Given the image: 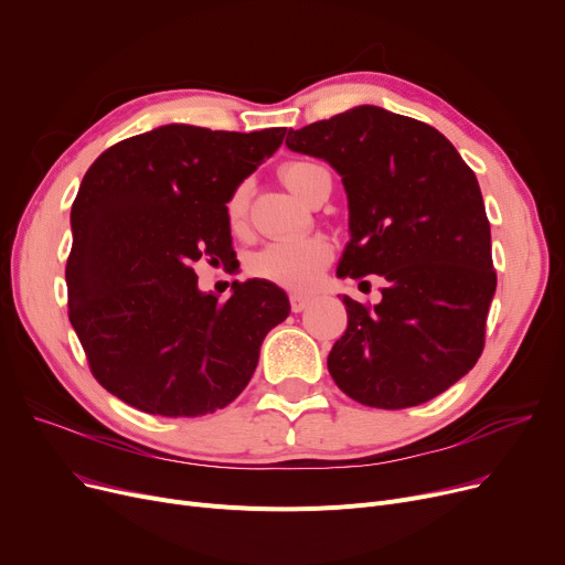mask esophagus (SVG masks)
Masks as SVG:
<instances>
[{"mask_svg": "<svg viewBox=\"0 0 565 565\" xmlns=\"http://www.w3.org/2000/svg\"><path fill=\"white\" fill-rule=\"evenodd\" d=\"M311 295H302V292H290V309L295 311V313H300V311H305L309 305H311Z\"/></svg>", "mask_w": 565, "mask_h": 565, "instance_id": "obj_1", "label": "esophagus"}]
</instances>
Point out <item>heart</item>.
Wrapping results in <instances>:
<instances>
[{
	"mask_svg": "<svg viewBox=\"0 0 565 565\" xmlns=\"http://www.w3.org/2000/svg\"><path fill=\"white\" fill-rule=\"evenodd\" d=\"M328 169L318 162L309 160H292L281 167V181L290 192L298 194L302 201L309 199L313 185ZM249 183L237 185L226 201V217L233 228L241 226L247 215L249 205ZM332 258V247L324 237L307 235V237H290V241H277L265 245L254 254L249 267L258 279L273 281L286 288H311L322 275Z\"/></svg>",
	"mask_w": 565,
	"mask_h": 565,
	"instance_id": "b5f03b06",
	"label": "heart"
}]
</instances>
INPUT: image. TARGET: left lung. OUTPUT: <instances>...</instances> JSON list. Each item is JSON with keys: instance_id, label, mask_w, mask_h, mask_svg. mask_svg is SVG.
Returning a JSON list of instances; mask_svg holds the SVG:
<instances>
[{"instance_id": "8db88e82", "label": "left lung", "mask_w": 565, "mask_h": 565, "mask_svg": "<svg viewBox=\"0 0 565 565\" xmlns=\"http://www.w3.org/2000/svg\"><path fill=\"white\" fill-rule=\"evenodd\" d=\"M286 146L343 181L350 243L337 275L384 279L375 307L343 295L348 330L328 358L339 390L380 409L447 392L481 358L497 288L477 175L433 126L373 105L288 130Z\"/></svg>"}]
</instances>
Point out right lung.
<instances>
[{
  "instance_id": "add662e5",
  "label": "right lung",
  "mask_w": 565,
  "mask_h": 565,
  "mask_svg": "<svg viewBox=\"0 0 565 565\" xmlns=\"http://www.w3.org/2000/svg\"><path fill=\"white\" fill-rule=\"evenodd\" d=\"M286 128L226 132L171 124L109 146L73 201L68 318L88 369L124 403L160 417L226 407L252 380L286 292L233 284L220 302L194 263L235 258L226 201Z\"/></svg>"
}]
</instances>
